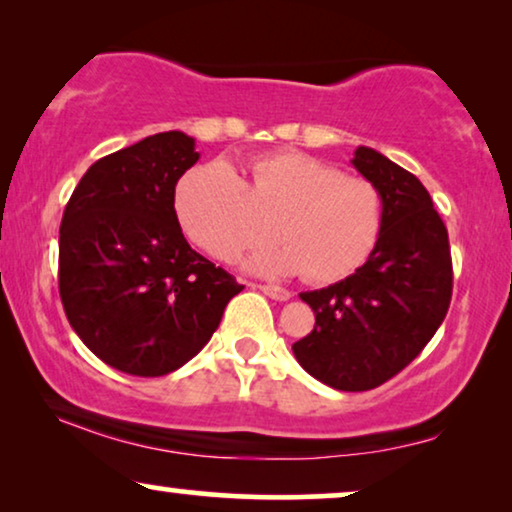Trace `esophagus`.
I'll list each match as a JSON object with an SVG mask.
<instances>
[{"instance_id":"esophagus-1","label":"esophagus","mask_w":512,"mask_h":512,"mask_svg":"<svg viewBox=\"0 0 512 512\" xmlns=\"http://www.w3.org/2000/svg\"><path fill=\"white\" fill-rule=\"evenodd\" d=\"M258 289H261L268 298L279 300V303H286V300H291V291H289V289H282V286L263 284V286H258Z\"/></svg>"}]
</instances>
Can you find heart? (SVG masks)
<instances>
[{
    "label": "heart",
    "mask_w": 512,
    "mask_h": 512,
    "mask_svg": "<svg viewBox=\"0 0 512 512\" xmlns=\"http://www.w3.org/2000/svg\"><path fill=\"white\" fill-rule=\"evenodd\" d=\"M174 214L188 240L221 263L268 244L275 223L284 247L249 258L247 268L265 277L305 272L314 284L354 275L384 226L373 181L298 151L251 160L247 181L223 160L193 167L174 188Z\"/></svg>",
    "instance_id": "1"
}]
</instances>
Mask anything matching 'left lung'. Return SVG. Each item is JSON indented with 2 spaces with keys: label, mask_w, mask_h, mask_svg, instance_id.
<instances>
[{
  "label": "left lung",
  "mask_w": 512,
  "mask_h": 512,
  "mask_svg": "<svg viewBox=\"0 0 512 512\" xmlns=\"http://www.w3.org/2000/svg\"><path fill=\"white\" fill-rule=\"evenodd\" d=\"M352 165L382 195V235L354 275L300 293L317 324L293 354L328 387L368 391L417 359L443 324L452 258L445 223L415 174L368 146L354 151Z\"/></svg>",
  "instance_id": "obj_1"
}]
</instances>
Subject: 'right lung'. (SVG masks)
Masks as SVG:
<instances>
[{
    "label": "right lung",
    "instance_id": "add662e5",
    "mask_svg": "<svg viewBox=\"0 0 512 512\" xmlns=\"http://www.w3.org/2000/svg\"><path fill=\"white\" fill-rule=\"evenodd\" d=\"M195 139L158 132L88 167L60 223V298L97 359L139 377L191 361L242 291L186 242L174 186Z\"/></svg>",
    "mask_w": 512,
    "mask_h": 512
}]
</instances>
